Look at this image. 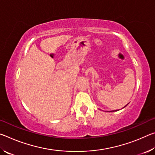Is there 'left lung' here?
Returning a JSON list of instances; mask_svg holds the SVG:
<instances>
[{
	"label": "left lung",
	"instance_id": "obj_1",
	"mask_svg": "<svg viewBox=\"0 0 155 155\" xmlns=\"http://www.w3.org/2000/svg\"><path fill=\"white\" fill-rule=\"evenodd\" d=\"M127 105H126V106H127ZM126 106H125V107H126Z\"/></svg>",
	"mask_w": 155,
	"mask_h": 155
}]
</instances>
